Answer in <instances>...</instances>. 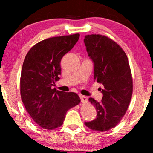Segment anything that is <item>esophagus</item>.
Masks as SVG:
<instances>
[{
  "label": "esophagus",
  "mask_w": 153,
  "mask_h": 153,
  "mask_svg": "<svg viewBox=\"0 0 153 153\" xmlns=\"http://www.w3.org/2000/svg\"><path fill=\"white\" fill-rule=\"evenodd\" d=\"M79 97H80V98H81V102H83V103H85V102H88V97H85V96L80 95H79Z\"/></svg>",
  "instance_id": "esophagus-1"
}]
</instances>
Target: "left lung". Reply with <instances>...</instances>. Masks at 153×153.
<instances>
[{
    "instance_id": "1",
    "label": "left lung",
    "mask_w": 153,
    "mask_h": 153,
    "mask_svg": "<svg viewBox=\"0 0 153 153\" xmlns=\"http://www.w3.org/2000/svg\"><path fill=\"white\" fill-rule=\"evenodd\" d=\"M83 41L94 65V79L104 86L100 88L101 102L89 98L97 116L85 125L94 131H108L118 124L130 103L133 84L129 60L122 48L104 35H85Z\"/></svg>"
}]
</instances>
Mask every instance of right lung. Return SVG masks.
Returning a JSON list of instances; mask_svg holds the SVG:
<instances>
[{
  "instance_id": "obj_1",
  "label": "right lung",
  "mask_w": 153,
  "mask_h": 153,
  "mask_svg": "<svg viewBox=\"0 0 153 153\" xmlns=\"http://www.w3.org/2000/svg\"><path fill=\"white\" fill-rule=\"evenodd\" d=\"M79 36L77 33L44 39L25 57L20 80L22 100L33 120L45 129L61 126L67 111L81 101L76 93L52 89L60 79L62 58L74 47Z\"/></svg>"
}]
</instances>
